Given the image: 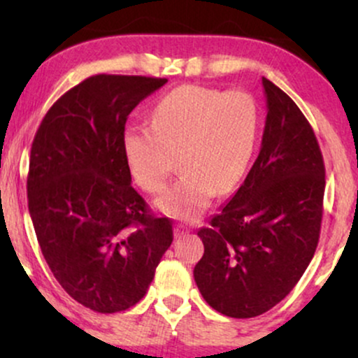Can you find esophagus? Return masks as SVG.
Returning a JSON list of instances; mask_svg holds the SVG:
<instances>
[{"instance_id": "obj_1", "label": "esophagus", "mask_w": 358, "mask_h": 358, "mask_svg": "<svg viewBox=\"0 0 358 358\" xmlns=\"http://www.w3.org/2000/svg\"><path fill=\"white\" fill-rule=\"evenodd\" d=\"M188 232H190V231H188V227H185L183 224H176L175 225V237H183V236H187Z\"/></svg>"}]
</instances>
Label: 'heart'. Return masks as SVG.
Segmentation results:
<instances>
[{"label":"heart","instance_id":"b5f03b06","mask_svg":"<svg viewBox=\"0 0 358 358\" xmlns=\"http://www.w3.org/2000/svg\"><path fill=\"white\" fill-rule=\"evenodd\" d=\"M259 106L245 90L182 85L155 104L150 127H127L122 151L136 182L148 193L165 190L156 207L166 215L193 220L219 195L232 192L252 162L259 136Z\"/></svg>","mask_w":358,"mask_h":358}]
</instances>
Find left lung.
Listing matches in <instances>:
<instances>
[{"label": "left lung", "instance_id": "left-lung-1", "mask_svg": "<svg viewBox=\"0 0 358 358\" xmlns=\"http://www.w3.org/2000/svg\"><path fill=\"white\" fill-rule=\"evenodd\" d=\"M268 116L257 159L236 195L199 231L193 269L205 301L231 318H252L296 286L318 245L324 165L305 114L262 77Z\"/></svg>", "mask_w": 358, "mask_h": 358}]
</instances>
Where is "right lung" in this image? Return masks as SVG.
Returning a JSON list of instances; mask_svg holds the SVG:
<instances>
[{
    "instance_id": "add662e5",
    "label": "right lung",
    "mask_w": 358,
    "mask_h": 358,
    "mask_svg": "<svg viewBox=\"0 0 358 358\" xmlns=\"http://www.w3.org/2000/svg\"><path fill=\"white\" fill-rule=\"evenodd\" d=\"M166 79L99 73L45 114L30 153L27 192L36 241L60 286L97 313L146 294L173 242L131 187L122 136L127 116Z\"/></svg>"
}]
</instances>
